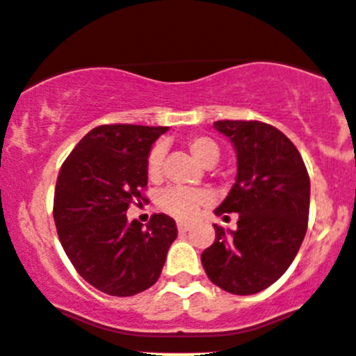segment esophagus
I'll use <instances>...</instances> for the list:
<instances>
[{"label":"esophagus","mask_w":356,"mask_h":356,"mask_svg":"<svg viewBox=\"0 0 356 356\" xmlns=\"http://www.w3.org/2000/svg\"><path fill=\"white\" fill-rule=\"evenodd\" d=\"M177 229H179V232H186V230L190 229V223H186V222H177Z\"/></svg>","instance_id":"esophagus-1"}]
</instances>
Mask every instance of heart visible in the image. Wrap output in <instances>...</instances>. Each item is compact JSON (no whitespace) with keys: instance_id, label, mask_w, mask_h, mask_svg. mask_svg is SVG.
Segmentation results:
<instances>
[{"instance_id":"obj_1","label":"heart","mask_w":356,"mask_h":356,"mask_svg":"<svg viewBox=\"0 0 356 356\" xmlns=\"http://www.w3.org/2000/svg\"><path fill=\"white\" fill-rule=\"evenodd\" d=\"M186 147L191 152L197 161H200L204 166H213L220 158V147L214 140L207 136H191ZM163 149L161 143L150 149L147 156L145 172L150 181H158L161 177V165H163ZM209 200V195L204 190H186V188H166L158 195V207L168 216L175 220H191L198 213L206 202Z\"/></svg>"}]
</instances>
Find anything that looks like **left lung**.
<instances>
[{
    "instance_id": "1",
    "label": "left lung",
    "mask_w": 356,
    "mask_h": 356,
    "mask_svg": "<svg viewBox=\"0 0 356 356\" xmlns=\"http://www.w3.org/2000/svg\"><path fill=\"white\" fill-rule=\"evenodd\" d=\"M238 154L232 190L214 213H238V229L214 225V243L202 266L214 286L232 294H255L286 273L309 223L310 179L294 143L259 120H218Z\"/></svg>"
}]
</instances>
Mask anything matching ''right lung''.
I'll list each match as a JSON object with an SVG mask.
<instances>
[{"label":"right lung","instance_id":"obj_1","mask_svg":"<svg viewBox=\"0 0 356 356\" xmlns=\"http://www.w3.org/2000/svg\"><path fill=\"white\" fill-rule=\"evenodd\" d=\"M166 127L99 126L60 168L53 216L67 257L90 286L110 296H133L158 282L177 238L174 218L152 214L143 227L127 222L131 204L147 198L145 163Z\"/></svg>","mask_w":356,"mask_h":356}]
</instances>
